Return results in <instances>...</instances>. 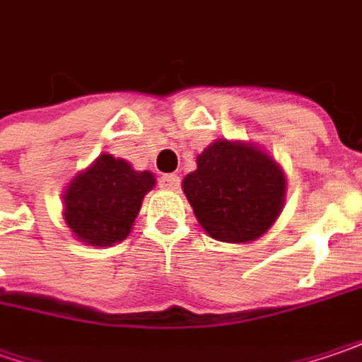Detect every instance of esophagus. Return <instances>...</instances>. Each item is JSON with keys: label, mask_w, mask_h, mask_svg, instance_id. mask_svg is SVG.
<instances>
[{"label": "esophagus", "mask_w": 362, "mask_h": 362, "mask_svg": "<svg viewBox=\"0 0 362 362\" xmlns=\"http://www.w3.org/2000/svg\"><path fill=\"white\" fill-rule=\"evenodd\" d=\"M158 183H160L163 189H177V187H179V175H175V173H171V175H163V177L158 179Z\"/></svg>", "instance_id": "1"}]
</instances>
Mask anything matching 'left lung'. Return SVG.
<instances>
[{"mask_svg": "<svg viewBox=\"0 0 362 362\" xmlns=\"http://www.w3.org/2000/svg\"><path fill=\"white\" fill-rule=\"evenodd\" d=\"M193 214L211 238L248 243L277 220L285 197V175L250 144L218 140L197 156V171L183 181Z\"/></svg>", "mask_w": 362, "mask_h": 362, "instance_id": "left-lung-1", "label": "left lung"}]
</instances>
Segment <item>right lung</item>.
Segmentation results:
<instances>
[{"mask_svg": "<svg viewBox=\"0 0 362 362\" xmlns=\"http://www.w3.org/2000/svg\"><path fill=\"white\" fill-rule=\"evenodd\" d=\"M154 187L153 173L134 171L126 160L101 154L64 193V220L91 246H110L130 234L142 199Z\"/></svg>", "mask_w": 362, "mask_h": 362, "instance_id": "right-lung-1", "label": "right lung"}]
</instances>
